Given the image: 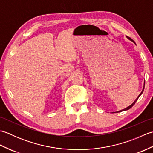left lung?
<instances>
[{
	"label": "left lung",
	"instance_id": "obj_1",
	"mask_svg": "<svg viewBox=\"0 0 153 153\" xmlns=\"http://www.w3.org/2000/svg\"><path fill=\"white\" fill-rule=\"evenodd\" d=\"M128 39H129V40H130V41H133V42H134V43H135V42H134V41H133V40L131 39V38H129V37H128ZM144 88H145V83H144V86H143V90H142V91H141V93L140 94H139V96L137 97V99H136L135 100V101H134V102H133V103L131 104V105L130 106H129L128 107H127V108H126L125 109H123V110H120V111H118V112H113V113H116V112H122V111H125V110H129V109H130V108H131V107H132L133 106H134V105H135V103L136 102V101H137V99H139V97L141 96V94L143 93V91H144Z\"/></svg>",
	"mask_w": 153,
	"mask_h": 153
}]
</instances>
